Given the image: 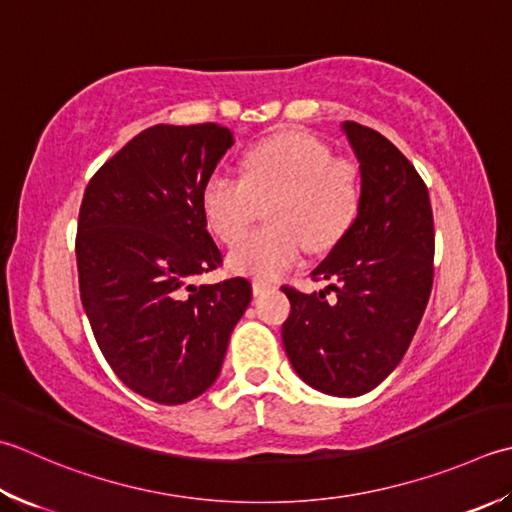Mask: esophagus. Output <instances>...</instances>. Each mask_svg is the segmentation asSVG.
<instances>
[{
  "label": "esophagus",
  "instance_id": "esophagus-1",
  "mask_svg": "<svg viewBox=\"0 0 512 512\" xmlns=\"http://www.w3.org/2000/svg\"><path fill=\"white\" fill-rule=\"evenodd\" d=\"M270 288H275V286L266 282V279H255V282H253V293L255 295H264V293H268Z\"/></svg>",
  "mask_w": 512,
  "mask_h": 512
}]
</instances>
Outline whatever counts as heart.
<instances>
[{"label": "heart", "mask_w": 512, "mask_h": 512, "mask_svg": "<svg viewBox=\"0 0 512 512\" xmlns=\"http://www.w3.org/2000/svg\"><path fill=\"white\" fill-rule=\"evenodd\" d=\"M259 201L269 203L271 226L240 240ZM359 206V166L302 130H284L248 148L242 175L215 170L202 188V213L213 235L226 244L240 240L228 268L257 279L284 275L304 244L310 250L335 246L353 228Z\"/></svg>", "instance_id": "1"}]
</instances>
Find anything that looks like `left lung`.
Returning a JSON list of instances; mask_svg holds the SVG:
<instances>
[{
    "label": "left lung",
    "mask_w": 512,
    "mask_h": 512,
    "mask_svg": "<svg viewBox=\"0 0 512 512\" xmlns=\"http://www.w3.org/2000/svg\"><path fill=\"white\" fill-rule=\"evenodd\" d=\"M362 173L353 228L319 264V293L282 286L290 315L282 342L295 373L319 393L357 397L402 362L433 288L435 228L415 166L377 130L344 122ZM333 289L336 302L325 295Z\"/></svg>",
    "instance_id": "8db88e82"
}]
</instances>
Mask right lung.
<instances>
[{
    "mask_svg": "<svg viewBox=\"0 0 512 512\" xmlns=\"http://www.w3.org/2000/svg\"><path fill=\"white\" fill-rule=\"evenodd\" d=\"M233 133L219 124L142 130L97 170L77 222L79 295L97 346L150 402L186 404L213 386L253 299L244 277L195 286L222 266L202 188Z\"/></svg>",
    "mask_w": 512,
    "mask_h": 512,
    "instance_id": "right-lung-1",
    "label": "right lung"
}]
</instances>
